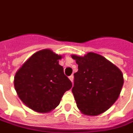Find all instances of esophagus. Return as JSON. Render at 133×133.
<instances>
[{"instance_id": "esophagus-1", "label": "esophagus", "mask_w": 133, "mask_h": 133, "mask_svg": "<svg viewBox=\"0 0 133 133\" xmlns=\"http://www.w3.org/2000/svg\"><path fill=\"white\" fill-rule=\"evenodd\" d=\"M69 79H70V80L73 83V80H74V75H71V76L69 77Z\"/></svg>"}]
</instances>
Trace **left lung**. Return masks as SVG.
<instances>
[{
	"mask_svg": "<svg viewBox=\"0 0 133 133\" xmlns=\"http://www.w3.org/2000/svg\"><path fill=\"white\" fill-rule=\"evenodd\" d=\"M78 65L72 93L78 109L86 115L106 112L118 98L124 84L122 72L101 55H72Z\"/></svg>",
	"mask_w": 133,
	"mask_h": 133,
	"instance_id": "8db88e82",
	"label": "left lung"
}]
</instances>
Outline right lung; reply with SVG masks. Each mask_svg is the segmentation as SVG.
<instances>
[{
  "label": "right lung",
  "mask_w": 133,
  "mask_h": 133,
  "mask_svg": "<svg viewBox=\"0 0 133 133\" xmlns=\"http://www.w3.org/2000/svg\"><path fill=\"white\" fill-rule=\"evenodd\" d=\"M62 56L44 49L32 55L16 72L14 86L21 101L37 112H49L57 107L72 83L59 64Z\"/></svg>",
  "instance_id": "add662e5"
}]
</instances>
